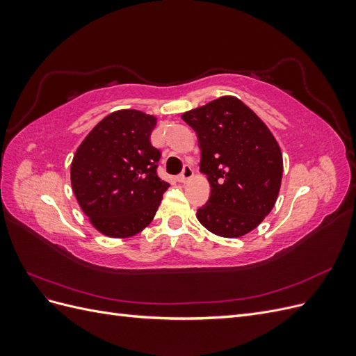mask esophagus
Here are the masks:
<instances>
[{"label":"esophagus","instance_id":"1","mask_svg":"<svg viewBox=\"0 0 356 356\" xmlns=\"http://www.w3.org/2000/svg\"><path fill=\"white\" fill-rule=\"evenodd\" d=\"M191 177H193V169H191V166L186 165L184 169H182L181 174L177 177V179H178L179 182H187L188 179H191Z\"/></svg>","mask_w":356,"mask_h":356}]
</instances>
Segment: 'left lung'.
I'll return each mask as SVG.
<instances>
[{"instance_id":"1","label":"left lung","mask_w":356,"mask_h":356,"mask_svg":"<svg viewBox=\"0 0 356 356\" xmlns=\"http://www.w3.org/2000/svg\"><path fill=\"white\" fill-rule=\"evenodd\" d=\"M182 120L197 135L200 170L211 184L197 220L222 238L250 233L272 211L281 188L284 163L275 136L234 96L190 110Z\"/></svg>"}]
</instances>
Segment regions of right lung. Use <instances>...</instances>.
<instances>
[{"mask_svg":"<svg viewBox=\"0 0 356 356\" xmlns=\"http://www.w3.org/2000/svg\"><path fill=\"white\" fill-rule=\"evenodd\" d=\"M156 117L120 110L96 124L75 152L72 191L96 230L131 238L152 222L169 184L157 175L160 152L149 143Z\"/></svg>","mask_w":356,"mask_h":356,"instance_id":"obj_1","label":"right lung"}]
</instances>
